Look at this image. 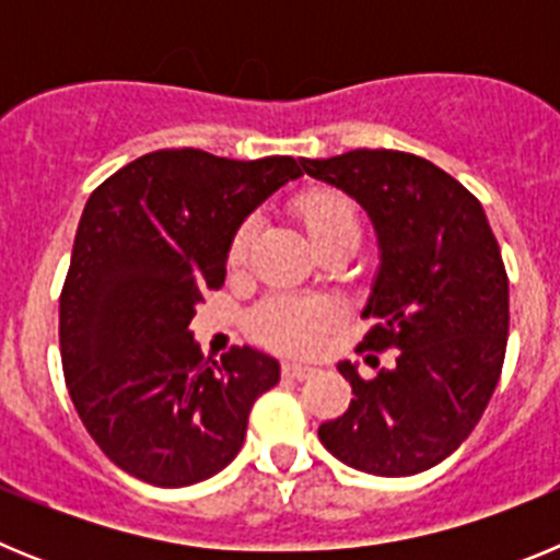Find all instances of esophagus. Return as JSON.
<instances>
[{
  "label": "esophagus",
  "mask_w": 560,
  "mask_h": 560,
  "mask_svg": "<svg viewBox=\"0 0 560 560\" xmlns=\"http://www.w3.org/2000/svg\"><path fill=\"white\" fill-rule=\"evenodd\" d=\"M283 375H285V378L305 381V378H311V375H314V368H308V364H296V361H285Z\"/></svg>",
  "instance_id": "34e87169"
}]
</instances>
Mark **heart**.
Here are the masks:
<instances>
[{
    "mask_svg": "<svg viewBox=\"0 0 560 560\" xmlns=\"http://www.w3.org/2000/svg\"><path fill=\"white\" fill-rule=\"evenodd\" d=\"M296 221L303 224L305 235L316 252L330 246H359L361 219L359 207L345 190L336 187H311L291 201ZM257 237V219H244L232 232L226 246V264L232 269L246 266ZM339 323V308L330 300L319 296L271 294L255 305L246 316V328L257 341L285 353H305L314 350L325 330Z\"/></svg>",
    "mask_w": 560,
    "mask_h": 560,
    "instance_id": "obj_1",
    "label": "heart"
}]
</instances>
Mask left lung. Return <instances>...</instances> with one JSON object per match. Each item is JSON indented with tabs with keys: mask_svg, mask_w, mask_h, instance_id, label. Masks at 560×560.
I'll return each mask as SVG.
<instances>
[{
	"mask_svg": "<svg viewBox=\"0 0 560 560\" xmlns=\"http://www.w3.org/2000/svg\"><path fill=\"white\" fill-rule=\"evenodd\" d=\"M303 167L370 212L381 269L359 353L395 350L384 368L368 355L370 378L341 361L353 400L319 440L350 468L412 477L459 448L502 375L511 296L497 235L477 196L415 153L355 148Z\"/></svg>",
	"mask_w": 560,
	"mask_h": 560,
	"instance_id": "left-lung-1",
	"label": "left lung"
}]
</instances>
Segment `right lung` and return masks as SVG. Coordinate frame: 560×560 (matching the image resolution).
<instances>
[{
  "label": "right lung",
  "instance_id": "right-lung-1",
  "mask_svg": "<svg viewBox=\"0 0 560 560\" xmlns=\"http://www.w3.org/2000/svg\"><path fill=\"white\" fill-rule=\"evenodd\" d=\"M296 176L294 156L165 148L89 196L61 289V364L86 432L131 477L185 488L219 474L280 381V364L252 348L205 359L187 328L224 285L237 224Z\"/></svg>",
  "mask_w": 560,
  "mask_h": 560
}]
</instances>
